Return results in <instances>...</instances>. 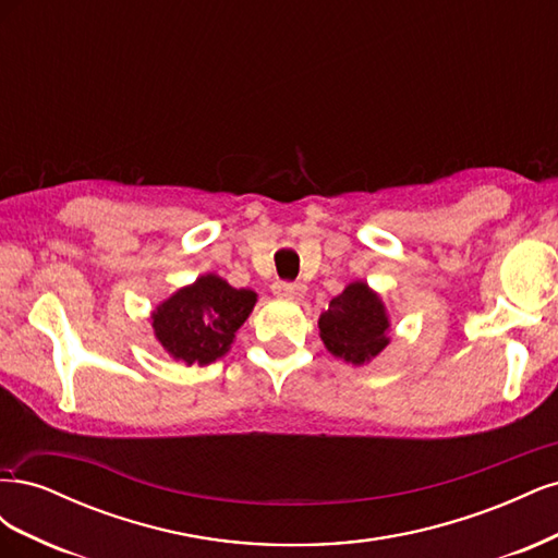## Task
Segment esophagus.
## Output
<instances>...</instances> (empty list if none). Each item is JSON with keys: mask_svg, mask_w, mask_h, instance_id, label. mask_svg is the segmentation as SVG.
<instances>
[{"mask_svg": "<svg viewBox=\"0 0 558 558\" xmlns=\"http://www.w3.org/2000/svg\"><path fill=\"white\" fill-rule=\"evenodd\" d=\"M307 289L298 281H277L275 283V295L279 298H291V300H302L305 298Z\"/></svg>", "mask_w": 558, "mask_h": 558, "instance_id": "1", "label": "esophagus"}]
</instances>
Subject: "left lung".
Wrapping results in <instances>:
<instances>
[{
  "label": "left lung",
  "mask_w": 558,
  "mask_h": 558,
  "mask_svg": "<svg viewBox=\"0 0 558 558\" xmlns=\"http://www.w3.org/2000/svg\"><path fill=\"white\" fill-rule=\"evenodd\" d=\"M386 307L381 298L363 281H353L330 300L328 312L320 314V340L332 356L351 365L373 361L377 353L391 342L388 337Z\"/></svg>",
  "instance_id": "left-lung-1"
}]
</instances>
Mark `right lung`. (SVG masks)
<instances>
[{"instance_id": "obj_1", "label": "right lung", "mask_w": 558, "mask_h": 558, "mask_svg": "<svg viewBox=\"0 0 558 558\" xmlns=\"http://www.w3.org/2000/svg\"><path fill=\"white\" fill-rule=\"evenodd\" d=\"M258 295L216 277H197L150 314L156 340L185 365H209L228 353L234 332L248 318Z\"/></svg>"}]
</instances>
